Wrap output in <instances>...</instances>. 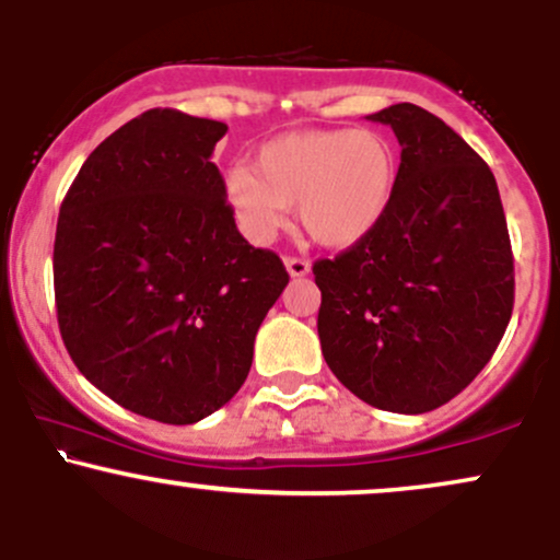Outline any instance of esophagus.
Returning a JSON list of instances; mask_svg holds the SVG:
<instances>
[{
    "instance_id": "obj_1",
    "label": "esophagus",
    "mask_w": 560,
    "mask_h": 560,
    "mask_svg": "<svg viewBox=\"0 0 560 560\" xmlns=\"http://www.w3.org/2000/svg\"><path fill=\"white\" fill-rule=\"evenodd\" d=\"M284 266H287L289 276H294V279L311 273V262H307L305 258H284Z\"/></svg>"
}]
</instances>
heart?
I'll return each instance as SVG.
<instances>
[{
  "label": "heart",
  "mask_w": 560,
  "mask_h": 560,
  "mask_svg": "<svg viewBox=\"0 0 560 560\" xmlns=\"http://www.w3.org/2000/svg\"><path fill=\"white\" fill-rule=\"evenodd\" d=\"M397 152L371 128H316L266 141L253 168L226 173L223 195L249 242L268 244L298 205V221L324 247L363 242L387 215Z\"/></svg>",
  "instance_id": "b5f03b06"
}]
</instances>
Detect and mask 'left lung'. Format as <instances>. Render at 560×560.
<instances>
[{"label":"left lung","instance_id":"left-lung-1","mask_svg":"<svg viewBox=\"0 0 560 560\" xmlns=\"http://www.w3.org/2000/svg\"><path fill=\"white\" fill-rule=\"evenodd\" d=\"M400 141L387 215L316 260L334 376L392 413L453 400L490 363L513 311V253L490 165L445 120L400 102L369 115Z\"/></svg>","mask_w":560,"mask_h":560}]
</instances>
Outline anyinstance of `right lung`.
Returning <instances> with one entry per match:
<instances>
[{"label":"right lung","instance_id":"1","mask_svg":"<svg viewBox=\"0 0 560 560\" xmlns=\"http://www.w3.org/2000/svg\"><path fill=\"white\" fill-rule=\"evenodd\" d=\"M221 120L147 110L81 165L55 234V302L79 371L133 413L195 423L240 392L289 284L240 234L213 150Z\"/></svg>","mask_w":560,"mask_h":560}]
</instances>
